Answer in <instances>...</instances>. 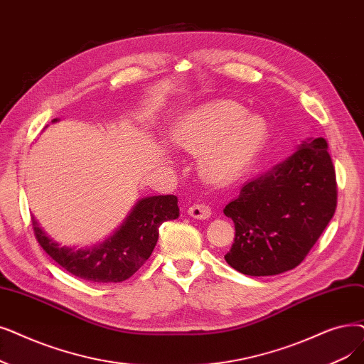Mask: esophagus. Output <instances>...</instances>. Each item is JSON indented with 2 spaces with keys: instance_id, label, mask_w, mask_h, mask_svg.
<instances>
[{
  "instance_id": "34e87169",
  "label": "esophagus",
  "mask_w": 364,
  "mask_h": 364,
  "mask_svg": "<svg viewBox=\"0 0 364 364\" xmlns=\"http://www.w3.org/2000/svg\"><path fill=\"white\" fill-rule=\"evenodd\" d=\"M187 214L196 220H207L211 217V208L205 203H193L192 207L187 210Z\"/></svg>"
}]
</instances>
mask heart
<instances>
[{
	"instance_id": "obj_1",
	"label": "heart",
	"mask_w": 364,
	"mask_h": 364,
	"mask_svg": "<svg viewBox=\"0 0 364 364\" xmlns=\"http://www.w3.org/2000/svg\"><path fill=\"white\" fill-rule=\"evenodd\" d=\"M267 139V124L233 101L202 105L173 131V143L199 154V172L213 183H229L245 172Z\"/></svg>"
}]
</instances>
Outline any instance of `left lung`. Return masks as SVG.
Masks as SVG:
<instances>
[{
    "instance_id": "1",
    "label": "left lung",
    "mask_w": 364,
    "mask_h": 364,
    "mask_svg": "<svg viewBox=\"0 0 364 364\" xmlns=\"http://www.w3.org/2000/svg\"><path fill=\"white\" fill-rule=\"evenodd\" d=\"M338 187L324 138H309L279 165L245 183L226 205L235 241L226 262L250 277L287 272L304 262L336 210Z\"/></svg>"
}]
</instances>
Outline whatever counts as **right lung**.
I'll use <instances>...</instances> for the list:
<instances>
[{"label":"right lung","mask_w":364,"mask_h":364,"mask_svg":"<svg viewBox=\"0 0 364 364\" xmlns=\"http://www.w3.org/2000/svg\"><path fill=\"white\" fill-rule=\"evenodd\" d=\"M178 215L177 196L161 195L139 199L108 240L78 250L62 247L40 228L34 215L31 220L38 244L67 272L90 282H122L131 278L151 256L159 238V226Z\"/></svg>","instance_id":"right-lung-1"}]
</instances>
